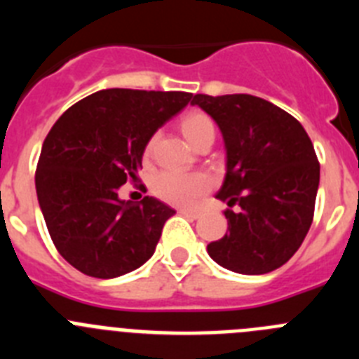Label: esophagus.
<instances>
[{"label": "esophagus", "instance_id": "esophagus-1", "mask_svg": "<svg viewBox=\"0 0 359 359\" xmlns=\"http://www.w3.org/2000/svg\"><path fill=\"white\" fill-rule=\"evenodd\" d=\"M180 214L185 215V217H190V219H198L199 215H201V212L192 210V208H180Z\"/></svg>", "mask_w": 359, "mask_h": 359}]
</instances>
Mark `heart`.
Listing matches in <instances>:
<instances>
[{
	"instance_id": "heart-1",
	"label": "heart",
	"mask_w": 359,
	"mask_h": 359,
	"mask_svg": "<svg viewBox=\"0 0 359 359\" xmlns=\"http://www.w3.org/2000/svg\"><path fill=\"white\" fill-rule=\"evenodd\" d=\"M182 129L192 145L208 135H215L214 122L205 113H192L185 116L182 122ZM154 145V138L145 147V156H149ZM210 177L203 172H180V170H161L152 180V192L158 199L176 207H192L201 196L210 190Z\"/></svg>"
}]
</instances>
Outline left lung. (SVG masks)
Wrapping results in <instances>:
<instances>
[{
  "label": "left lung",
  "instance_id": "left-lung-1",
  "mask_svg": "<svg viewBox=\"0 0 359 359\" xmlns=\"http://www.w3.org/2000/svg\"><path fill=\"white\" fill-rule=\"evenodd\" d=\"M192 104L217 122L226 145L215 198L228 203V231L208 244V255L236 273H269L294 255L313 223L320 183L313 142L294 116L264 98L194 95Z\"/></svg>",
  "mask_w": 359,
  "mask_h": 359
}]
</instances>
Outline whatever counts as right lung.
<instances>
[{
  "instance_id": "1",
  "label": "right lung",
  "mask_w": 359,
  "mask_h": 359,
  "mask_svg": "<svg viewBox=\"0 0 359 359\" xmlns=\"http://www.w3.org/2000/svg\"><path fill=\"white\" fill-rule=\"evenodd\" d=\"M185 91H97L66 109L44 138L36 190L57 252L88 277L115 278L151 259L176 212L145 196L122 201L140 182L145 145L190 102ZM145 189V187H144Z\"/></svg>"
}]
</instances>
